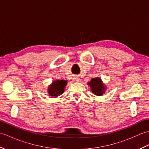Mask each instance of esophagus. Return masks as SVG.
<instances>
[{
    "mask_svg": "<svg viewBox=\"0 0 149 149\" xmlns=\"http://www.w3.org/2000/svg\"><path fill=\"white\" fill-rule=\"evenodd\" d=\"M75 81H77V82H78V81H79V79H75Z\"/></svg>",
    "mask_w": 149,
    "mask_h": 149,
    "instance_id": "1",
    "label": "esophagus"
}]
</instances>
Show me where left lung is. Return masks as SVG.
Segmentation results:
<instances>
[{
	"mask_svg": "<svg viewBox=\"0 0 149 149\" xmlns=\"http://www.w3.org/2000/svg\"><path fill=\"white\" fill-rule=\"evenodd\" d=\"M88 85H90L93 93L96 95H102L105 91V88L102 83V81L98 77L91 79V81L88 83Z\"/></svg>",
	"mask_w": 149,
	"mask_h": 149,
	"instance_id": "1",
	"label": "left lung"
}]
</instances>
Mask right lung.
<instances>
[{"label": "right lung", "mask_w": 149, "mask_h": 149, "mask_svg": "<svg viewBox=\"0 0 149 149\" xmlns=\"http://www.w3.org/2000/svg\"><path fill=\"white\" fill-rule=\"evenodd\" d=\"M67 84L65 80H57L53 82L49 88V93L50 96L56 97L64 92L65 87Z\"/></svg>", "instance_id": "1"}]
</instances>
